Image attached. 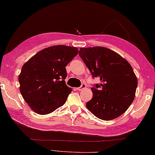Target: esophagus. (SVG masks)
<instances>
[{
  "mask_svg": "<svg viewBox=\"0 0 155 155\" xmlns=\"http://www.w3.org/2000/svg\"><path fill=\"white\" fill-rule=\"evenodd\" d=\"M87 87V86H86V84H84V83H83L81 84V86L80 87H78L77 89L78 90V91H82L83 89H84V88H85Z\"/></svg>",
  "mask_w": 155,
  "mask_h": 155,
  "instance_id": "obj_1",
  "label": "esophagus"
}]
</instances>
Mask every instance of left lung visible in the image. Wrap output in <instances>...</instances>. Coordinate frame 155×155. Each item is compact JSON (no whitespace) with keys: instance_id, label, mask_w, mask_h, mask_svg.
Instances as JSON below:
<instances>
[{"instance_id":"left-lung-1","label":"left lung","mask_w":155,"mask_h":155,"mask_svg":"<svg viewBox=\"0 0 155 155\" xmlns=\"http://www.w3.org/2000/svg\"><path fill=\"white\" fill-rule=\"evenodd\" d=\"M78 52L92 77L101 81L91 88L93 98L87 108L102 120L120 116L133 102L138 85L131 65L117 52L103 47L81 48Z\"/></svg>"}]
</instances>
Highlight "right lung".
I'll list each match as a JSON object with an SVG mask.
<instances>
[{
	"instance_id": "obj_1",
	"label": "right lung",
	"mask_w": 155,
	"mask_h": 155,
	"mask_svg": "<svg viewBox=\"0 0 155 155\" xmlns=\"http://www.w3.org/2000/svg\"><path fill=\"white\" fill-rule=\"evenodd\" d=\"M77 48L56 45L42 49L25 63L18 77L20 91L32 110L51 113L67 101L66 67L77 55Z\"/></svg>"
}]
</instances>
